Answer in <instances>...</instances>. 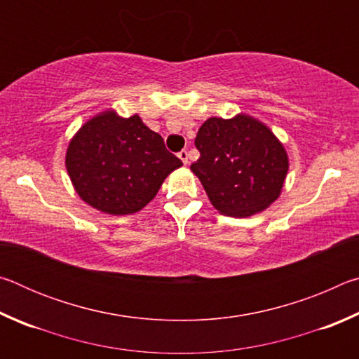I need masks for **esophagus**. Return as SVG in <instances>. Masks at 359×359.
<instances>
[{"label":"esophagus","mask_w":359,"mask_h":359,"mask_svg":"<svg viewBox=\"0 0 359 359\" xmlns=\"http://www.w3.org/2000/svg\"><path fill=\"white\" fill-rule=\"evenodd\" d=\"M179 158L182 160V163H184V165H188V151L187 150L179 151Z\"/></svg>","instance_id":"esophagus-1"}]
</instances>
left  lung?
<instances>
[{"label": "left lung", "instance_id": "obj_1", "mask_svg": "<svg viewBox=\"0 0 359 359\" xmlns=\"http://www.w3.org/2000/svg\"><path fill=\"white\" fill-rule=\"evenodd\" d=\"M191 171L222 215L247 218L277 201L290 168L283 144L248 114L210 117L198 130Z\"/></svg>", "mask_w": 359, "mask_h": 359}]
</instances>
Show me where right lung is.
Returning a JSON list of instances; mask_svg holds the SVG:
<instances>
[{
  "instance_id": "add662e5",
  "label": "right lung",
  "mask_w": 359,
  "mask_h": 359,
  "mask_svg": "<svg viewBox=\"0 0 359 359\" xmlns=\"http://www.w3.org/2000/svg\"><path fill=\"white\" fill-rule=\"evenodd\" d=\"M65 165L82 201L102 214L130 215L156 196L182 161L137 114L121 117L107 109L71 137Z\"/></svg>"
}]
</instances>
